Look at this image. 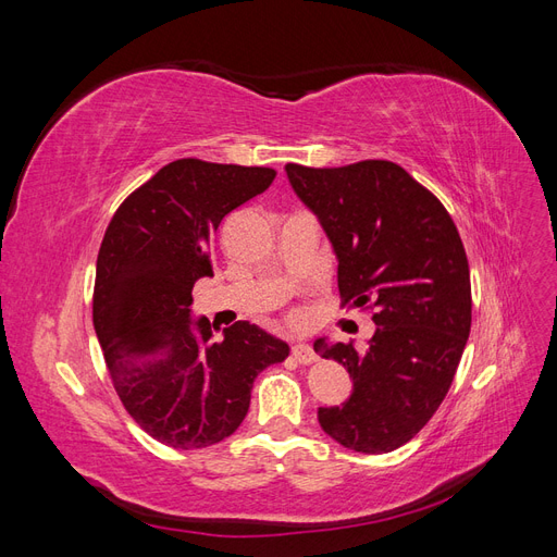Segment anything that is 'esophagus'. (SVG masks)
<instances>
[{"label": "esophagus", "mask_w": 557, "mask_h": 557, "mask_svg": "<svg viewBox=\"0 0 557 557\" xmlns=\"http://www.w3.org/2000/svg\"><path fill=\"white\" fill-rule=\"evenodd\" d=\"M293 356H295V360H299L301 364H311V362H315V352H313V348H311L309 344H305V342H297V344L293 346Z\"/></svg>", "instance_id": "1"}]
</instances>
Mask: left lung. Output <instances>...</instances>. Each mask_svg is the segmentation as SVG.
<instances>
[{"label": "left lung", "mask_w": 557, "mask_h": 557, "mask_svg": "<svg viewBox=\"0 0 557 557\" xmlns=\"http://www.w3.org/2000/svg\"><path fill=\"white\" fill-rule=\"evenodd\" d=\"M285 174L327 234L344 301L372 305L376 325L362 352L352 342H313L352 379L350 397L320 407L318 423L350 450L391 453L440 409L469 339V262L458 227L395 162L285 164Z\"/></svg>", "instance_id": "obj_1"}]
</instances>
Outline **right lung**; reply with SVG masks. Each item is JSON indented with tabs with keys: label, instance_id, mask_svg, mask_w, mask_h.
Instances as JSON below:
<instances>
[{
	"label": "right lung",
	"instance_id": "1",
	"mask_svg": "<svg viewBox=\"0 0 557 557\" xmlns=\"http://www.w3.org/2000/svg\"><path fill=\"white\" fill-rule=\"evenodd\" d=\"M267 166L176 160L134 190L97 256L92 323L117 397L160 444L207 448L242 425L252 381L288 358V344L248 320L213 339L193 315V288L213 276L223 218L264 193Z\"/></svg>",
	"mask_w": 557,
	"mask_h": 557
}]
</instances>
